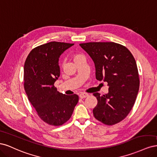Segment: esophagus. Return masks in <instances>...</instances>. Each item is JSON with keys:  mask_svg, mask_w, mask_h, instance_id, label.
I'll return each instance as SVG.
<instances>
[{"mask_svg": "<svg viewBox=\"0 0 157 157\" xmlns=\"http://www.w3.org/2000/svg\"><path fill=\"white\" fill-rule=\"evenodd\" d=\"M89 96L88 94H86V93H81L80 95L79 96L80 98H86Z\"/></svg>", "mask_w": 157, "mask_h": 157, "instance_id": "34e87169", "label": "esophagus"}]
</instances>
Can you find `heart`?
Segmentation results:
<instances>
[{
  "label": "heart",
  "mask_w": 157,
  "mask_h": 157,
  "mask_svg": "<svg viewBox=\"0 0 157 157\" xmlns=\"http://www.w3.org/2000/svg\"><path fill=\"white\" fill-rule=\"evenodd\" d=\"M81 56H82V55H80V54H77V55H75V58H74V59H76V58H78V57Z\"/></svg>",
  "instance_id": "heart-1"
}]
</instances>
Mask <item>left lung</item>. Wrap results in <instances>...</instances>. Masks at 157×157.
Returning a JSON list of instances; mask_svg holds the SVG:
<instances>
[{
    "label": "left lung",
    "mask_w": 157,
    "mask_h": 157,
    "mask_svg": "<svg viewBox=\"0 0 157 157\" xmlns=\"http://www.w3.org/2000/svg\"><path fill=\"white\" fill-rule=\"evenodd\" d=\"M94 61L96 78L108 83L109 92L94 93L98 104L94 117L107 125L121 122L134 105L140 88L136 60L125 46L115 42H88L79 44Z\"/></svg>",
    "instance_id": "8db88e82"
}]
</instances>
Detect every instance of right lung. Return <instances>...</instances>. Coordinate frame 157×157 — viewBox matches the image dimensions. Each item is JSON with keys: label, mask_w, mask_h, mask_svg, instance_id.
<instances>
[{"label": "right lung", "mask_w": 157, "mask_h": 157, "mask_svg": "<svg viewBox=\"0 0 157 157\" xmlns=\"http://www.w3.org/2000/svg\"><path fill=\"white\" fill-rule=\"evenodd\" d=\"M73 45L50 42L33 49L25 60V92L38 115L50 125L60 126L67 122L78 101L77 94L59 93L54 86L60 76L59 57Z\"/></svg>", "instance_id": "obj_1"}]
</instances>
